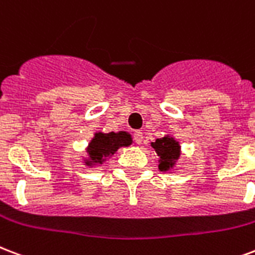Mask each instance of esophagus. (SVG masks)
I'll return each instance as SVG.
<instances>
[{"label":"esophagus","mask_w":255,"mask_h":255,"mask_svg":"<svg viewBox=\"0 0 255 255\" xmlns=\"http://www.w3.org/2000/svg\"><path fill=\"white\" fill-rule=\"evenodd\" d=\"M133 139H135L136 144H141V141H143V132L136 131L133 133Z\"/></svg>","instance_id":"esophagus-1"}]
</instances>
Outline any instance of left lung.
Returning <instances> with one entry per match:
<instances>
[{
  "label": "left lung",
  "instance_id": "left-lung-1",
  "mask_svg": "<svg viewBox=\"0 0 255 255\" xmlns=\"http://www.w3.org/2000/svg\"><path fill=\"white\" fill-rule=\"evenodd\" d=\"M151 147L155 149V152L159 156V171H162V172L174 171L176 163L180 159V153H182L179 141L172 135H164L160 139L152 141Z\"/></svg>",
  "mask_w": 255,
  "mask_h": 255
}]
</instances>
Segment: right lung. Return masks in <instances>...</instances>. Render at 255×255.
<instances>
[{"instance_id": "1", "label": "right lung", "mask_w": 255, "mask_h": 255, "mask_svg": "<svg viewBox=\"0 0 255 255\" xmlns=\"http://www.w3.org/2000/svg\"><path fill=\"white\" fill-rule=\"evenodd\" d=\"M132 144V136L129 132H95L85 148L87 155L83 156V163L87 167H99L114 156L122 147Z\"/></svg>"}]
</instances>
